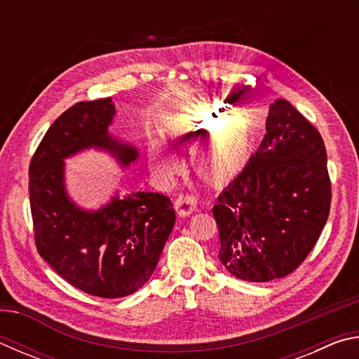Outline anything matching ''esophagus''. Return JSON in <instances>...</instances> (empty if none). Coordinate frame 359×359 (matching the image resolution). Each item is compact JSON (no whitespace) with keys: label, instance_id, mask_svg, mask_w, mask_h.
Here are the masks:
<instances>
[{"label":"esophagus","instance_id":"obj_1","mask_svg":"<svg viewBox=\"0 0 359 359\" xmlns=\"http://www.w3.org/2000/svg\"><path fill=\"white\" fill-rule=\"evenodd\" d=\"M174 209L179 214V217H188L193 214L194 209H196V199L190 196V194H180V196L175 199Z\"/></svg>","mask_w":359,"mask_h":359}]
</instances>
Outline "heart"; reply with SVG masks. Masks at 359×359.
<instances>
[{
	"mask_svg": "<svg viewBox=\"0 0 359 359\" xmlns=\"http://www.w3.org/2000/svg\"><path fill=\"white\" fill-rule=\"evenodd\" d=\"M163 133L172 142L191 150L193 172L212 188L229 185L244 172L252 156L253 133L247 120L228 117L214 102H199L163 121ZM155 166L171 171L174 160L155 158Z\"/></svg>",
	"mask_w": 359,
	"mask_h": 359,
	"instance_id": "obj_1",
	"label": "heart"
}]
</instances>
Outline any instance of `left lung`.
I'll use <instances>...</instances> for the list:
<instances>
[{
    "label": "left lung",
    "mask_w": 359,
    "mask_h": 359,
    "mask_svg": "<svg viewBox=\"0 0 359 359\" xmlns=\"http://www.w3.org/2000/svg\"><path fill=\"white\" fill-rule=\"evenodd\" d=\"M330 205L323 139L288 101L276 100L263 142L212 209L218 257L241 280L288 276L317 244Z\"/></svg>",
    "instance_id": "8db88e82"
}]
</instances>
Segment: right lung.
<instances>
[{"label":"right lung","instance_id":"1","mask_svg":"<svg viewBox=\"0 0 359 359\" xmlns=\"http://www.w3.org/2000/svg\"><path fill=\"white\" fill-rule=\"evenodd\" d=\"M111 98L77 102L53 121L29 163V205L38 252L72 287L98 297L135 293L154 274L175 223L171 199L160 193L112 194L96 210L69 198L65 160L104 150L120 168L139 151L109 133Z\"/></svg>","mask_w":359,"mask_h":359}]
</instances>
